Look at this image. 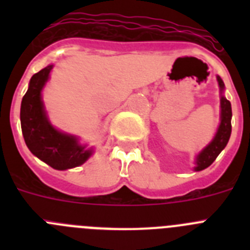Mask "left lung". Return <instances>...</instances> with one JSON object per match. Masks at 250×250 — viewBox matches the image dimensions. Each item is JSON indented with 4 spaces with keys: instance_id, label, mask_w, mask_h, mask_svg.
Here are the masks:
<instances>
[{
    "instance_id": "obj_1",
    "label": "left lung",
    "mask_w": 250,
    "mask_h": 250,
    "mask_svg": "<svg viewBox=\"0 0 250 250\" xmlns=\"http://www.w3.org/2000/svg\"><path fill=\"white\" fill-rule=\"evenodd\" d=\"M216 81L219 85L220 94V124L213 140L195 156V167H194L195 171L207 169L213 164V161L227 146L231 134V105L224 96L225 86L223 80L219 76H216Z\"/></svg>"
}]
</instances>
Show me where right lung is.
Here are the masks:
<instances>
[{
    "label": "right lung",
    "instance_id": "right-lung-1",
    "mask_svg": "<svg viewBox=\"0 0 250 250\" xmlns=\"http://www.w3.org/2000/svg\"><path fill=\"white\" fill-rule=\"evenodd\" d=\"M54 65H48L31 77L21 103V129L28 150L56 170L80 167L94 149L81 144L76 135L63 132L51 124L42 101V90Z\"/></svg>",
    "mask_w": 250,
    "mask_h": 250
}]
</instances>
